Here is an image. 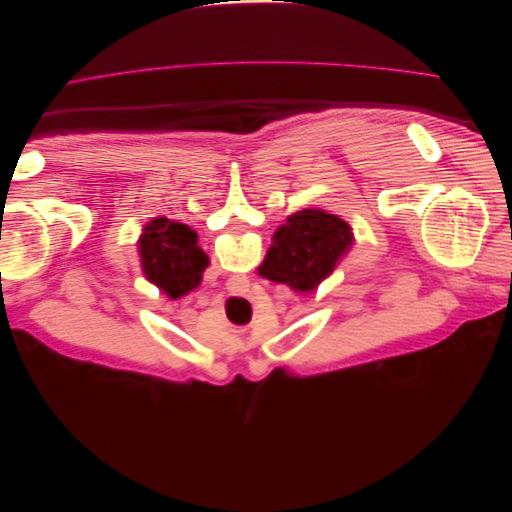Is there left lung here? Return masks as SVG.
<instances>
[{
  "mask_svg": "<svg viewBox=\"0 0 512 512\" xmlns=\"http://www.w3.org/2000/svg\"><path fill=\"white\" fill-rule=\"evenodd\" d=\"M352 241V230L339 215L322 209L297 211L275 230L258 273L297 292H312L333 273Z\"/></svg>",
  "mask_w": 512,
  "mask_h": 512,
  "instance_id": "left-lung-1",
  "label": "left lung"
}]
</instances>
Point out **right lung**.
I'll return each mask as SVG.
<instances>
[{"instance_id": "add662e5", "label": "right lung", "mask_w": 512, "mask_h": 512, "mask_svg": "<svg viewBox=\"0 0 512 512\" xmlns=\"http://www.w3.org/2000/svg\"><path fill=\"white\" fill-rule=\"evenodd\" d=\"M138 252L147 280L170 299L194 290L209 265L207 254L198 247L196 232L166 218H156L145 226L138 239Z\"/></svg>"}]
</instances>
